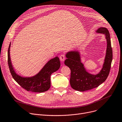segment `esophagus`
Returning <instances> with one entry per match:
<instances>
[{"label": "esophagus", "mask_w": 122, "mask_h": 122, "mask_svg": "<svg viewBox=\"0 0 122 122\" xmlns=\"http://www.w3.org/2000/svg\"><path fill=\"white\" fill-rule=\"evenodd\" d=\"M65 59V56L64 55H61L60 56V60H61V61H63Z\"/></svg>", "instance_id": "esophagus-1"}]
</instances>
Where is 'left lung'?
I'll use <instances>...</instances> for the list:
<instances>
[{
  "label": "left lung",
  "mask_w": 122,
  "mask_h": 122,
  "mask_svg": "<svg viewBox=\"0 0 122 122\" xmlns=\"http://www.w3.org/2000/svg\"><path fill=\"white\" fill-rule=\"evenodd\" d=\"M97 33L104 34L107 41V48L105 62L99 74L93 75L88 73L83 64L81 62L78 52H70L66 55L67 58L64 64L71 70L70 83L72 88L79 91H85L97 87L107 79L111 68L112 60V49L111 45L110 35L106 28H99Z\"/></svg>",
  "instance_id": "1"
}]
</instances>
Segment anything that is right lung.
Returning a JSON list of instances; mask_svg holds the SVG:
<instances>
[{"label": "right lung", "mask_w": 122, "mask_h": 122, "mask_svg": "<svg viewBox=\"0 0 122 122\" xmlns=\"http://www.w3.org/2000/svg\"><path fill=\"white\" fill-rule=\"evenodd\" d=\"M8 50V63L9 69L14 79L24 89L28 91L41 93L47 91L50 87V76L52 73L60 67L59 58L56 57L50 60L41 70L36 76L30 78H23L18 76L14 71L10 57V48Z\"/></svg>", "instance_id": "1"}]
</instances>
